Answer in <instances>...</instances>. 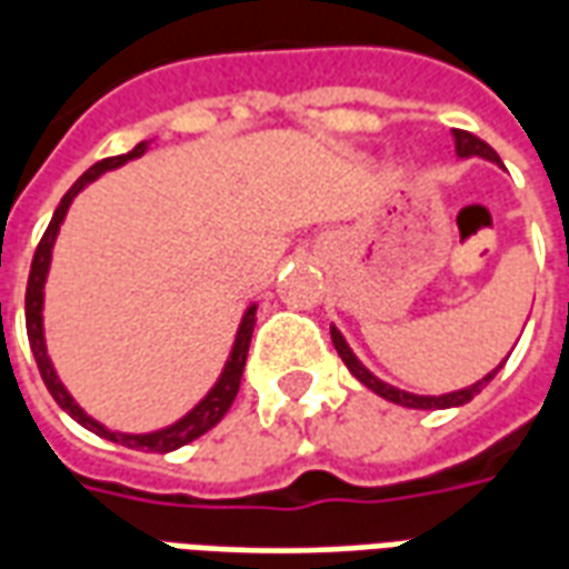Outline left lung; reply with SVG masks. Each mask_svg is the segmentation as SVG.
Masks as SVG:
<instances>
[{
  "label": "left lung",
  "mask_w": 569,
  "mask_h": 569,
  "mask_svg": "<svg viewBox=\"0 0 569 569\" xmlns=\"http://www.w3.org/2000/svg\"><path fill=\"white\" fill-rule=\"evenodd\" d=\"M453 149H457V158H481V161H490L497 163V167H502L500 154L490 149L488 142L478 140V137H472V133H466V130H453ZM332 345L335 350H338V357L345 359V366L350 369V375L357 378L359 383H366L371 393H378L381 399H387V402H393V406H402V408H420V411H439V408H460L466 406L469 399L476 393H481L485 387H488L493 378H497V371L502 369V359L497 369H490L481 381L469 383V387H463V390H453V393H441V396H418V393H408V390H399V387H393V383L381 381L378 375H371L362 362L357 359V353L350 350V345H347V338L338 329L332 326Z\"/></svg>",
  "instance_id": "1"
}]
</instances>
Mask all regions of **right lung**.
<instances>
[{"instance_id": "obj_1", "label": "right lung", "mask_w": 569, "mask_h": 569, "mask_svg": "<svg viewBox=\"0 0 569 569\" xmlns=\"http://www.w3.org/2000/svg\"><path fill=\"white\" fill-rule=\"evenodd\" d=\"M149 149V142H137L128 154H116V158H103V161H97L91 170H84V173L76 179V186L69 188L63 200H60V207L51 216V224H48V231L39 240V247H36V256H32V268H30V280H27V338H30L32 347V357H36V366H39V375H42L44 387H48V393L54 396V402L63 411H67L69 418L79 420L81 427L91 429L97 436H103V439L116 441V445H124V448H137V451H151V453H170L176 448H182L188 441L200 439L203 432H210L219 420L224 418V411L231 408L234 402L237 390H240V378H243V366H247V353H249V341H252V329H256V308L259 305H249L243 310V320L237 326L234 335V345H231V353L224 359V369L219 375V381L212 383L210 393L200 399L198 406L191 408L188 415L170 423V427L154 429V432H118V429L103 427L100 420H93L84 408L69 396V390L63 387V381L57 378L54 362L48 357V347H44V320H42V308H44V280H48V271H51V252H54V240L60 234V224L67 219V210L72 207V200L79 198V191L91 186L93 179H100L109 170H116V167H124L133 158H142Z\"/></svg>"}]
</instances>
